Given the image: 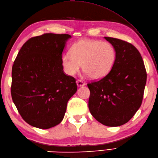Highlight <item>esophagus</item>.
I'll use <instances>...</instances> for the list:
<instances>
[{
  "label": "esophagus",
  "mask_w": 158,
  "mask_h": 158,
  "mask_svg": "<svg viewBox=\"0 0 158 158\" xmlns=\"http://www.w3.org/2000/svg\"><path fill=\"white\" fill-rule=\"evenodd\" d=\"M77 85H78L79 87V86H83V85H85V82L83 81V80H81V79H78L77 80Z\"/></svg>",
  "instance_id": "obj_1"
}]
</instances>
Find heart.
<instances>
[{
  "instance_id": "1",
  "label": "heart",
  "mask_w": 158,
  "mask_h": 158,
  "mask_svg": "<svg viewBox=\"0 0 158 158\" xmlns=\"http://www.w3.org/2000/svg\"><path fill=\"white\" fill-rule=\"evenodd\" d=\"M70 56L62 58L64 72L73 75L79 71L80 65L89 78L99 79L111 71L117 60V52L114 46L108 42L83 39L73 45Z\"/></svg>"
}]
</instances>
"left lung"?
<instances>
[{
	"instance_id": "left-lung-1",
	"label": "left lung",
	"mask_w": 158,
	"mask_h": 158,
	"mask_svg": "<svg viewBox=\"0 0 158 158\" xmlns=\"http://www.w3.org/2000/svg\"><path fill=\"white\" fill-rule=\"evenodd\" d=\"M117 52L108 75L88 83L89 111L103 125L119 126L129 122L142 104L147 72L139 50L123 40L105 36Z\"/></svg>"
}]
</instances>
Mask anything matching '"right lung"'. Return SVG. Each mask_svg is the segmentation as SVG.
Segmentation results:
<instances>
[{
    "label": "right lung",
    "instance_id": "obj_1",
    "mask_svg": "<svg viewBox=\"0 0 158 158\" xmlns=\"http://www.w3.org/2000/svg\"><path fill=\"white\" fill-rule=\"evenodd\" d=\"M70 35L45 33L28 39L13 62L11 94L22 119L48 129L62 122L76 79L63 70L62 55Z\"/></svg>",
    "mask_w": 158,
    "mask_h": 158
}]
</instances>
